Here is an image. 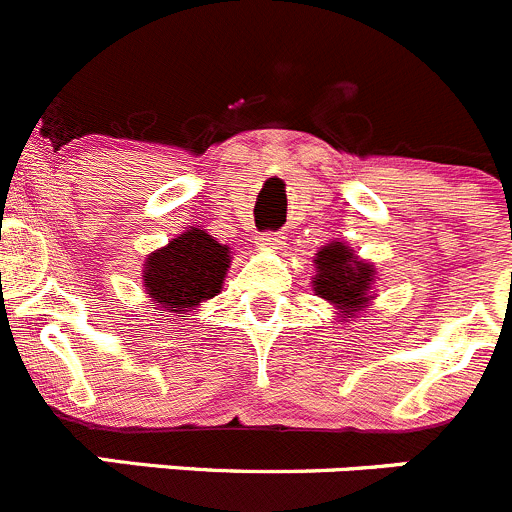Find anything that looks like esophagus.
Segmentation results:
<instances>
[{"instance_id": "1", "label": "esophagus", "mask_w": 512, "mask_h": 512, "mask_svg": "<svg viewBox=\"0 0 512 512\" xmlns=\"http://www.w3.org/2000/svg\"><path fill=\"white\" fill-rule=\"evenodd\" d=\"M284 246L286 241L281 233H261V236L256 238V248H261V251H281Z\"/></svg>"}]
</instances>
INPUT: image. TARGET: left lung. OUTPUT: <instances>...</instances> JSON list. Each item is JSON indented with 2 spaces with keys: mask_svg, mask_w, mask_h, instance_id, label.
<instances>
[{
  "mask_svg": "<svg viewBox=\"0 0 512 512\" xmlns=\"http://www.w3.org/2000/svg\"><path fill=\"white\" fill-rule=\"evenodd\" d=\"M377 281V266L359 259L349 243L332 238L314 256L311 289L326 304L339 309V319L354 321L367 306H372V289Z\"/></svg>",
  "mask_w": 512,
  "mask_h": 512,
  "instance_id": "1",
  "label": "left lung"
}]
</instances>
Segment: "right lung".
<instances>
[{
	"mask_svg": "<svg viewBox=\"0 0 512 512\" xmlns=\"http://www.w3.org/2000/svg\"><path fill=\"white\" fill-rule=\"evenodd\" d=\"M231 269V248L218 243L206 228L191 226L165 246L148 253L143 286L160 316H183L221 294Z\"/></svg>",
	"mask_w": 512,
	"mask_h": 512,
	"instance_id": "right-lung-1",
	"label": "right lung"
}]
</instances>
